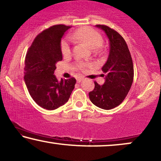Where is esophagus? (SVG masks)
I'll list each match as a JSON object with an SVG mask.
<instances>
[{
    "label": "esophagus",
    "mask_w": 161,
    "mask_h": 161,
    "mask_svg": "<svg viewBox=\"0 0 161 161\" xmlns=\"http://www.w3.org/2000/svg\"><path fill=\"white\" fill-rule=\"evenodd\" d=\"M82 77H79V78H78L76 79V82H78V83H79L80 82H82Z\"/></svg>",
    "instance_id": "obj_1"
}]
</instances>
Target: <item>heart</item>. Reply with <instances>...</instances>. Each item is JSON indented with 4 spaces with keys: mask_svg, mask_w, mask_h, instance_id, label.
Here are the masks:
<instances>
[{
    "mask_svg": "<svg viewBox=\"0 0 161 161\" xmlns=\"http://www.w3.org/2000/svg\"><path fill=\"white\" fill-rule=\"evenodd\" d=\"M71 38L79 42L85 44L92 50H97L102 47L103 44V38L97 30L91 27H88V26L81 28V29L73 32ZM61 49H62V53L64 56H66L70 54L71 47L68 40L63 39L62 41ZM78 65L80 68H84L85 67L87 66V64H83V63H79Z\"/></svg>",
    "mask_w": 161,
    "mask_h": 161,
    "instance_id": "b5f03b06",
    "label": "heart"
}]
</instances>
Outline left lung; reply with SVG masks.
<instances>
[{"mask_svg":"<svg viewBox=\"0 0 161 161\" xmlns=\"http://www.w3.org/2000/svg\"><path fill=\"white\" fill-rule=\"evenodd\" d=\"M96 26L103 30L108 38L109 54L102 68L105 74L104 84L94 82L89 98L96 106L110 110L120 105L129 92L134 79L133 62L125 41L117 31L105 25Z\"/></svg>","mask_w":161,"mask_h":161,"instance_id":"1","label":"left lung"}]
</instances>
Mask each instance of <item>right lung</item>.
<instances>
[{
  "instance_id": "right-lung-1",
  "label": "right lung",
  "mask_w": 161,
  "mask_h": 161,
  "mask_svg": "<svg viewBox=\"0 0 161 161\" xmlns=\"http://www.w3.org/2000/svg\"><path fill=\"white\" fill-rule=\"evenodd\" d=\"M70 26L59 24L36 36L25 58L24 82L30 96L39 106L54 110L70 98L76 81L74 77L58 81L53 74L62 60L61 41Z\"/></svg>"
}]
</instances>
